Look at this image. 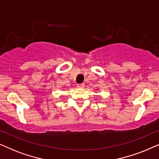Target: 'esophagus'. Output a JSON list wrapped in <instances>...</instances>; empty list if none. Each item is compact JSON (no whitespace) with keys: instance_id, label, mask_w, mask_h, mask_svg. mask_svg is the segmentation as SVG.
<instances>
[{"instance_id":"obj_1","label":"esophagus","mask_w":159,"mask_h":159,"mask_svg":"<svg viewBox=\"0 0 159 159\" xmlns=\"http://www.w3.org/2000/svg\"><path fill=\"white\" fill-rule=\"evenodd\" d=\"M77 87H78V88H83L84 87V84L83 83H82V84H77Z\"/></svg>"}]
</instances>
